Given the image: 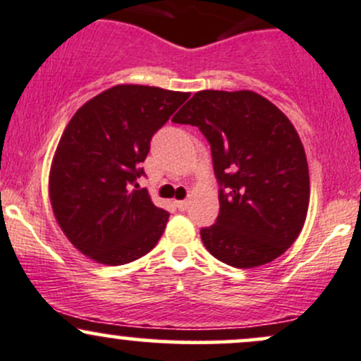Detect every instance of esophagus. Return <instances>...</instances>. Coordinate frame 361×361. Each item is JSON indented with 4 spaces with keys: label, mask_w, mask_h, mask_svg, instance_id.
<instances>
[{
    "label": "esophagus",
    "mask_w": 361,
    "mask_h": 361,
    "mask_svg": "<svg viewBox=\"0 0 361 361\" xmlns=\"http://www.w3.org/2000/svg\"><path fill=\"white\" fill-rule=\"evenodd\" d=\"M174 205L178 207V211H187L188 209V200H176Z\"/></svg>",
    "instance_id": "34e87169"
}]
</instances>
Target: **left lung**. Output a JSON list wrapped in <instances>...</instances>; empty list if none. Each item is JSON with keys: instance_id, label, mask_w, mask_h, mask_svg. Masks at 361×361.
<instances>
[{"instance_id": "left-lung-1", "label": "left lung", "mask_w": 361, "mask_h": 361, "mask_svg": "<svg viewBox=\"0 0 361 361\" xmlns=\"http://www.w3.org/2000/svg\"><path fill=\"white\" fill-rule=\"evenodd\" d=\"M173 121L199 126L211 145L219 216L200 229L211 255L238 269L283 255L310 200L307 156L286 114L252 90H200Z\"/></svg>"}]
</instances>
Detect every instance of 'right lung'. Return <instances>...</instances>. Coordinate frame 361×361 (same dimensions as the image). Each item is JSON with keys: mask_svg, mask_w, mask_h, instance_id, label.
<instances>
[{"mask_svg": "<svg viewBox=\"0 0 361 361\" xmlns=\"http://www.w3.org/2000/svg\"><path fill=\"white\" fill-rule=\"evenodd\" d=\"M190 94L116 85L85 102L63 132L49 173V199L75 248L123 265L156 247L169 214L138 188L154 133Z\"/></svg>", "mask_w": 361, "mask_h": 361, "instance_id": "1", "label": "right lung"}]
</instances>
